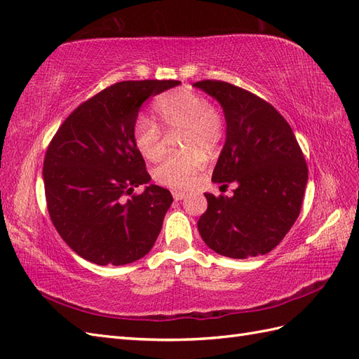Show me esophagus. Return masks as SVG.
<instances>
[{"mask_svg":"<svg viewBox=\"0 0 359 359\" xmlns=\"http://www.w3.org/2000/svg\"><path fill=\"white\" fill-rule=\"evenodd\" d=\"M172 197H174V201H182V199H185V197H187V193L185 191H177V189H175V191H172Z\"/></svg>","mask_w":359,"mask_h":359,"instance_id":"34e87169","label":"esophagus"}]
</instances>
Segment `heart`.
<instances>
[{
  "instance_id": "b5f03b06",
  "label": "heart",
  "mask_w": 359,
  "mask_h": 359,
  "mask_svg": "<svg viewBox=\"0 0 359 359\" xmlns=\"http://www.w3.org/2000/svg\"><path fill=\"white\" fill-rule=\"evenodd\" d=\"M156 112L170 133H180L184 154L170 156L160 163L154 177L171 188L191 187L203 165V152L212 154L224 137V120L203 95L189 89H175L160 97ZM134 143L144 158L156 160L163 152V133L154 120L140 116L134 123Z\"/></svg>"
}]
</instances>
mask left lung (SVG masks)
Returning a JSON list of instances; mask_svg holds the SVG:
<instances>
[{
  "mask_svg": "<svg viewBox=\"0 0 359 359\" xmlns=\"http://www.w3.org/2000/svg\"><path fill=\"white\" fill-rule=\"evenodd\" d=\"M224 109L225 144L212 182L238 188L231 197L205 193L197 228L203 242L233 259L266 255L299 216L309 170L287 120L262 98L230 83H194Z\"/></svg>",
  "mask_w": 359,
  "mask_h": 359,
  "instance_id": "1",
  "label": "left lung"
}]
</instances>
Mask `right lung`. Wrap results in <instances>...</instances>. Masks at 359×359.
<instances>
[{"label":"right lung","mask_w":359,"mask_h":359,"mask_svg":"<svg viewBox=\"0 0 359 359\" xmlns=\"http://www.w3.org/2000/svg\"><path fill=\"white\" fill-rule=\"evenodd\" d=\"M179 85L177 80L116 83L81 103L49 143L43 165L49 216L62 239L86 261L131 264L154 245L172 196L149 185L133 129L149 97ZM140 184L147 185L144 193L133 195Z\"/></svg>","instance_id":"right-lung-1"}]
</instances>
